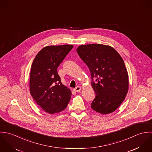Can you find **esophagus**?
I'll return each instance as SVG.
<instances>
[{
    "label": "esophagus",
    "mask_w": 152,
    "mask_h": 152,
    "mask_svg": "<svg viewBox=\"0 0 152 152\" xmlns=\"http://www.w3.org/2000/svg\"><path fill=\"white\" fill-rule=\"evenodd\" d=\"M81 87H80V86H77V87H76L75 88H74V91H75V92H79L80 91H81Z\"/></svg>",
    "instance_id": "esophagus-1"
}]
</instances>
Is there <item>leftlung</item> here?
<instances>
[{"label":"left lung","mask_w":152,"mask_h":152,"mask_svg":"<svg viewBox=\"0 0 152 152\" xmlns=\"http://www.w3.org/2000/svg\"><path fill=\"white\" fill-rule=\"evenodd\" d=\"M77 51L91 74L95 94L91 108L104 115L114 112L124 101L129 88L122 58L113 47L101 44L81 45Z\"/></svg>","instance_id":"1"}]
</instances>
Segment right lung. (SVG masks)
<instances>
[{
    "label": "right lung",
    "mask_w": 152,
    "mask_h": 152,
    "mask_svg": "<svg viewBox=\"0 0 152 152\" xmlns=\"http://www.w3.org/2000/svg\"><path fill=\"white\" fill-rule=\"evenodd\" d=\"M73 48L72 45H49L36 55L30 75V92L36 102L50 114L64 110L69 103L71 92L64 86L57 68Z\"/></svg>",
    "instance_id": "add662e5"
}]
</instances>
